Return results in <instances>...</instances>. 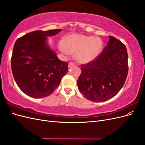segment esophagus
Returning a JSON list of instances; mask_svg holds the SVG:
<instances>
[{"mask_svg":"<svg viewBox=\"0 0 145 145\" xmlns=\"http://www.w3.org/2000/svg\"><path fill=\"white\" fill-rule=\"evenodd\" d=\"M75 65V63H74V62H69L68 67H72V66H73V65Z\"/></svg>","mask_w":145,"mask_h":145,"instance_id":"34e87169","label":"esophagus"}]
</instances>
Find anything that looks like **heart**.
<instances>
[{"mask_svg": "<svg viewBox=\"0 0 145 145\" xmlns=\"http://www.w3.org/2000/svg\"><path fill=\"white\" fill-rule=\"evenodd\" d=\"M103 41L98 37L73 34L59 43L60 51L65 54H76L78 62L89 63L97 57L102 51Z\"/></svg>", "mask_w": 145, "mask_h": 145, "instance_id": "b5f03b06", "label": "heart"}]
</instances>
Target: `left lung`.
Listing matches in <instances>:
<instances>
[{
    "mask_svg": "<svg viewBox=\"0 0 145 145\" xmlns=\"http://www.w3.org/2000/svg\"><path fill=\"white\" fill-rule=\"evenodd\" d=\"M109 37L108 45L97 58L81 65L78 88L92 102H105L114 97L124 85L128 76L126 46L114 37Z\"/></svg>",
    "mask_w": 145,
    "mask_h": 145,
    "instance_id": "1",
    "label": "left lung"
}]
</instances>
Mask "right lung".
<instances>
[{"instance_id": "1", "label": "right lung", "mask_w": 145, "mask_h": 145, "mask_svg": "<svg viewBox=\"0 0 145 145\" xmlns=\"http://www.w3.org/2000/svg\"><path fill=\"white\" fill-rule=\"evenodd\" d=\"M60 29L34 31L17 39L11 56V70L17 86L33 98L51 95L68 70V63L59 60L46 43L47 37Z\"/></svg>"}]
</instances>
